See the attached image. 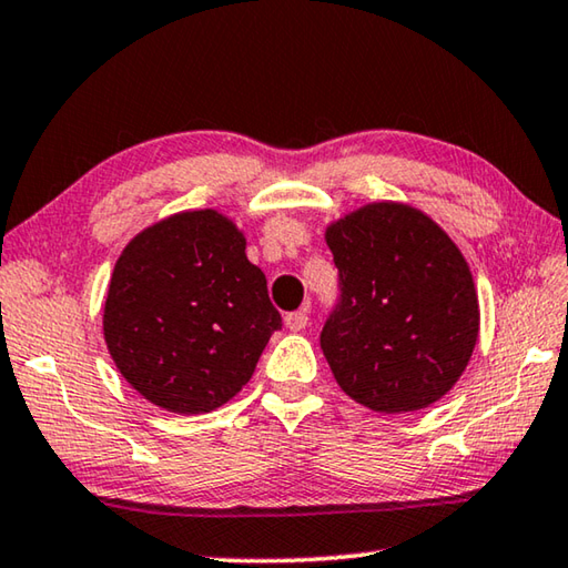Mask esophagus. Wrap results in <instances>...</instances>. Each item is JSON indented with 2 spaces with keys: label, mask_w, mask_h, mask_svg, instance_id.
Returning a JSON list of instances; mask_svg holds the SVG:
<instances>
[{
  "label": "esophagus",
  "mask_w": 568,
  "mask_h": 568,
  "mask_svg": "<svg viewBox=\"0 0 568 568\" xmlns=\"http://www.w3.org/2000/svg\"><path fill=\"white\" fill-rule=\"evenodd\" d=\"M285 325H287V328H291L293 333L303 331L305 325H307V307H303V311H293V313H287V315H285Z\"/></svg>",
  "instance_id": "1"
}]
</instances>
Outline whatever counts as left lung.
<instances>
[{
  "label": "left lung",
  "mask_w": 568,
  "mask_h": 568,
  "mask_svg": "<svg viewBox=\"0 0 568 568\" xmlns=\"http://www.w3.org/2000/svg\"><path fill=\"white\" fill-rule=\"evenodd\" d=\"M338 303L321 348L338 386L378 413L428 408L456 386L478 338L466 257L420 210L371 203L325 230Z\"/></svg>",
  "instance_id": "1"
}]
</instances>
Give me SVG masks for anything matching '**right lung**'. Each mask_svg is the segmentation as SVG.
<instances>
[{
  "mask_svg": "<svg viewBox=\"0 0 568 568\" xmlns=\"http://www.w3.org/2000/svg\"><path fill=\"white\" fill-rule=\"evenodd\" d=\"M102 325L124 381L155 406L192 416L220 408L253 378L283 321L233 220L190 210L122 250Z\"/></svg>",
  "mask_w": 568,
  "mask_h": 568,
  "instance_id": "obj_1",
  "label": "right lung"
}]
</instances>
